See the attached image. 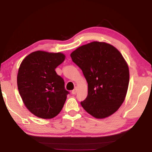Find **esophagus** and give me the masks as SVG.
I'll use <instances>...</instances> for the list:
<instances>
[{
    "mask_svg": "<svg viewBox=\"0 0 152 152\" xmlns=\"http://www.w3.org/2000/svg\"><path fill=\"white\" fill-rule=\"evenodd\" d=\"M77 92V88H74L72 91V94H76V93Z\"/></svg>",
    "mask_w": 152,
    "mask_h": 152,
    "instance_id": "34e87169",
    "label": "esophagus"
}]
</instances>
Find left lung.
Wrapping results in <instances>:
<instances>
[{"mask_svg": "<svg viewBox=\"0 0 152 152\" xmlns=\"http://www.w3.org/2000/svg\"><path fill=\"white\" fill-rule=\"evenodd\" d=\"M70 56L88 83L82 107L96 119L115 113L125 101L129 82V67L120 51L109 43L93 42L78 48Z\"/></svg>", "mask_w": 152, "mask_h": 152, "instance_id": "left-lung-1", "label": "left lung"}]
</instances>
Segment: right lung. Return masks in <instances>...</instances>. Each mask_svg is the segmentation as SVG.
Instances as JSON below:
<instances>
[{
  "label": "right lung",
  "mask_w": 152,
  "mask_h": 152,
  "mask_svg": "<svg viewBox=\"0 0 152 152\" xmlns=\"http://www.w3.org/2000/svg\"><path fill=\"white\" fill-rule=\"evenodd\" d=\"M62 53L36 51L24 58L17 74V86L29 111L42 119H52L60 113L69 92L55 69L65 60Z\"/></svg>",
  "instance_id": "1"
}]
</instances>
